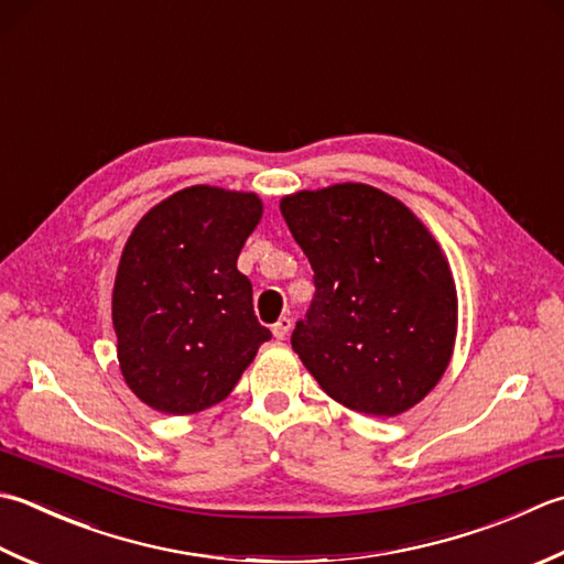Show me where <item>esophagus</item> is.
<instances>
[{
	"label": "esophagus",
	"mask_w": 564,
	"mask_h": 564,
	"mask_svg": "<svg viewBox=\"0 0 564 564\" xmlns=\"http://www.w3.org/2000/svg\"><path fill=\"white\" fill-rule=\"evenodd\" d=\"M291 327H293V319L291 317H279V323L273 325V337L275 339H285V337H289V333H291Z\"/></svg>",
	"instance_id": "esophagus-1"
}]
</instances>
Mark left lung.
<instances>
[{
	"label": "left lung",
	"mask_w": 564,
	"mask_h": 564,
	"mask_svg": "<svg viewBox=\"0 0 564 564\" xmlns=\"http://www.w3.org/2000/svg\"><path fill=\"white\" fill-rule=\"evenodd\" d=\"M281 215L315 271L291 345L323 391L393 417L435 389L457 335V291L433 235L364 183L285 195Z\"/></svg>",
	"instance_id": "left-lung-1"
}]
</instances>
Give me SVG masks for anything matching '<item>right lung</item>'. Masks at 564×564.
I'll return each mask as SVG.
<instances>
[{
    "mask_svg": "<svg viewBox=\"0 0 564 564\" xmlns=\"http://www.w3.org/2000/svg\"><path fill=\"white\" fill-rule=\"evenodd\" d=\"M261 213L259 195L193 185L151 207L127 239L112 293L117 359L153 411L225 401L271 339L237 269Z\"/></svg>",
    "mask_w": 564,
    "mask_h": 564,
    "instance_id": "1",
    "label": "right lung"
}]
</instances>
